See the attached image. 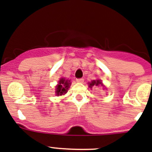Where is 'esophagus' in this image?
<instances>
[{"label": "esophagus", "instance_id": "1", "mask_svg": "<svg viewBox=\"0 0 152 152\" xmlns=\"http://www.w3.org/2000/svg\"><path fill=\"white\" fill-rule=\"evenodd\" d=\"M76 81H77V82L83 83V82H84V78H77Z\"/></svg>", "mask_w": 152, "mask_h": 152}]
</instances>
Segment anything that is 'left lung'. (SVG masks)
Returning <instances> with one entry per match:
<instances>
[{"instance_id":"8db88e82","label":"left lung","mask_w":152,"mask_h":152,"mask_svg":"<svg viewBox=\"0 0 152 152\" xmlns=\"http://www.w3.org/2000/svg\"><path fill=\"white\" fill-rule=\"evenodd\" d=\"M89 87L92 88V87L94 86H100V85H102V82L101 81V80H94V81H92L91 82L89 83Z\"/></svg>"}]
</instances>
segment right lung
Masks as SVG:
<instances>
[{
  "mask_svg": "<svg viewBox=\"0 0 152 152\" xmlns=\"http://www.w3.org/2000/svg\"><path fill=\"white\" fill-rule=\"evenodd\" d=\"M71 81L69 80H65L64 78H61L59 81V84L57 86L56 93L58 95H62L64 94L67 91V89L71 85Z\"/></svg>",
  "mask_w": 152,
  "mask_h": 152,
  "instance_id": "obj_1",
  "label": "right lung"
}]
</instances>
